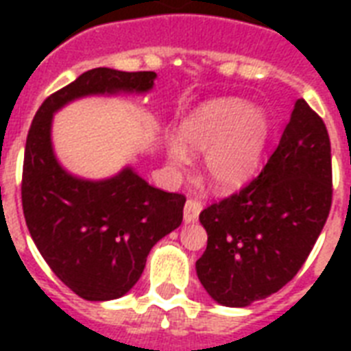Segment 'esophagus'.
Wrapping results in <instances>:
<instances>
[{
    "label": "esophagus",
    "mask_w": 351,
    "mask_h": 351,
    "mask_svg": "<svg viewBox=\"0 0 351 351\" xmlns=\"http://www.w3.org/2000/svg\"><path fill=\"white\" fill-rule=\"evenodd\" d=\"M200 211H202V206H200V202H197V200H191V198H189V200L186 202V206H184V220H186L187 224L197 222Z\"/></svg>",
    "instance_id": "obj_1"
}]
</instances>
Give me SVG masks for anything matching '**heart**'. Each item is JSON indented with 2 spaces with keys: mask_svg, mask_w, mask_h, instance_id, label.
Listing matches in <instances>:
<instances>
[{
  "mask_svg": "<svg viewBox=\"0 0 351 351\" xmlns=\"http://www.w3.org/2000/svg\"><path fill=\"white\" fill-rule=\"evenodd\" d=\"M266 114L240 100H217L193 112L182 125V140L193 153L206 156V178L217 191H234L250 180L266 147ZM187 149L178 140L167 142L175 167H186Z\"/></svg>",
  "mask_w": 351,
  "mask_h": 351,
  "instance_id": "obj_1",
  "label": "heart"
}]
</instances>
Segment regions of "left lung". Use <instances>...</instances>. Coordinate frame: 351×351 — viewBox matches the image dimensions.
I'll list each match as a JSON object with an SVG mask.
<instances>
[{
	"label": "left lung",
	"mask_w": 351,
	"mask_h": 351,
	"mask_svg": "<svg viewBox=\"0 0 351 351\" xmlns=\"http://www.w3.org/2000/svg\"><path fill=\"white\" fill-rule=\"evenodd\" d=\"M332 195L326 125L300 98L261 175L200 213L208 247L197 275L206 291L244 308L286 286L326 224Z\"/></svg>",
	"instance_id": "8db88e82"
}]
</instances>
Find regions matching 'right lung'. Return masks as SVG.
I'll return each instance as SVG.
<instances>
[{
	"label": "right lung",
	"mask_w": 351,
	"mask_h": 351,
	"mask_svg": "<svg viewBox=\"0 0 351 351\" xmlns=\"http://www.w3.org/2000/svg\"><path fill=\"white\" fill-rule=\"evenodd\" d=\"M154 78L153 71H87L49 96L29 129L25 222L54 275L85 300L118 299L138 282L151 247L182 224L186 197L149 186L131 167L100 182L69 175L52 151V114L82 96L147 93Z\"/></svg>",
	"instance_id": "obj_1"
}]
</instances>
